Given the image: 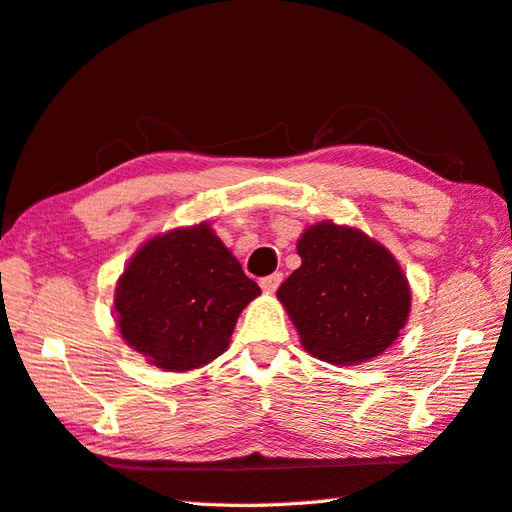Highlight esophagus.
Masks as SVG:
<instances>
[{"instance_id":"1","label":"esophagus","mask_w":512,"mask_h":512,"mask_svg":"<svg viewBox=\"0 0 512 512\" xmlns=\"http://www.w3.org/2000/svg\"><path fill=\"white\" fill-rule=\"evenodd\" d=\"M281 279H284V275L273 273V275H268V277H264L262 281H259V286H262L264 292H275L279 288V284H281Z\"/></svg>"}]
</instances>
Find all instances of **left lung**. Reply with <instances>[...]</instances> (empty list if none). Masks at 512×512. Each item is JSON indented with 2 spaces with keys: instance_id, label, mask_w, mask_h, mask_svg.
I'll return each mask as SVG.
<instances>
[{
  "instance_id": "8db88e82",
  "label": "left lung",
  "mask_w": 512,
  "mask_h": 512,
  "mask_svg": "<svg viewBox=\"0 0 512 512\" xmlns=\"http://www.w3.org/2000/svg\"><path fill=\"white\" fill-rule=\"evenodd\" d=\"M301 266L279 286L306 352L332 365L383 354L405 328L411 290L389 250L352 226L314 224L297 242Z\"/></svg>"
}]
</instances>
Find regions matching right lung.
<instances>
[{
  "instance_id": "add662e5",
  "label": "right lung",
  "mask_w": 512,
  "mask_h": 512,
  "mask_svg": "<svg viewBox=\"0 0 512 512\" xmlns=\"http://www.w3.org/2000/svg\"><path fill=\"white\" fill-rule=\"evenodd\" d=\"M262 295L213 228H173L129 259L114 292L116 325L132 350L167 372L226 352L239 312Z\"/></svg>"
}]
</instances>
